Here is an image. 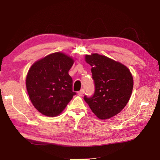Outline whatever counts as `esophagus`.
<instances>
[{
  "label": "esophagus",
  "mask_w": 160,
  "mask_h": 160,
  "mask_svg": "<svg viewBox=\"0 0 160 160\" xmlns=\"http://www.w3.org/2000/svg\"><path fill=\"white\" fill-rule=\"evenodd\" d=\"M84 93V89H81L80 91H78V94L79 95V96H82Z\"/></svg>",
  "instance_id": "1"
}]
</instances>
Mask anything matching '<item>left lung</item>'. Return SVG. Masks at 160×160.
<instances>
[{
  "label": "left lung",
  "instance_id": "obj_1",
  "mask_svg": "<svg viewBox=\"0 0 160 160\" xmlns=\"http://www.w3.org/2000/svg\"><path fill=\"white\" fill-rule=\"evenodd\" d=\"M92 67L95 92L84 99L101 120L109 119L123 109L131 96L133 79L128 68L107 56L93 53L85 56Z\"/></svg>",
  "mask_w": 160,
  "mask_h": 160
}]
</instances>
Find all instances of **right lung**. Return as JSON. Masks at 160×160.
<instances>
[{
    "instance_id": "add662e5",
    "label": "right lung",
    "mask_w": 160,
    "mask_h": 160,
    "mask_svg": "<svg viewBox=\"0 0 160 160\" xmlns=\"http://www.w3.org/2000/svg\"><path fill=\"white\" fill-rule=\"evenodd\" d=\"M74 60L56 52L37 61L26 78V87L33 105L40 113L54 117L62 113L76 93L69 71Z\"/></svg>"
}]
</instances>
